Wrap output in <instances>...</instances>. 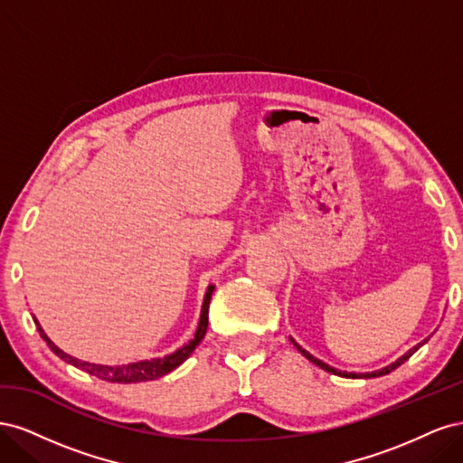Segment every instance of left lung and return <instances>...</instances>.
<instances>
[{"label": "left lung", "instance_id": "8db88e82", "mask_svg": "<svg viewBox=\"0 0 463 463\" xmlns=\"http://www.w3.org/2000/svg\"><path fill=\"white\" fill-rule=\"evenodd\" d=\"M427 340H423L421 344H417L415 347H411L410 349V352L408 354H405V355H402L398 361H394V363H392V365H388V367H384V369H381V371H374V373H342V371H338V369H334V367H330V365H326V363H322L320 359H317V357H313L309 352H305V349H301L296 342H293V344H296L298 345V349H299V352L307 357V359H309L311 363H315V365L317 367H320V369H325L326 373H332V374H338V376H345V378H374V376H383V374H388V373H392V371H394V369H398L400 365H402V363H405V361H408L415 352H417V349L419 347H421L423 344H425Z\"/></svg>", "mask_w": 463, "mask_h": 463}]
</instances>
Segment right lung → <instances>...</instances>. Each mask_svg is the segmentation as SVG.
I'll return each mask as SVG.
<instances>
[{
	"label": "right lung",
	"instance_id": "obj_1",
	"mask_svg": "<svg viewBox=\"0 0 463 463\" xmlns=\"http://www.w3.org/2000/svg\"><path fill=\"white\" fill-rule=\"evenodd\" d=\"M213 291L214 286H208V291L204 296V303H203V313H201V320H199V328L197 334H194V338L185 344L181 349H177L175 354L172 355H165L162 359H150V361H138V363H131V365H121V367H108V365H96V363H85V361H79L71 355L63 354L60 347H55L48 335L44 334V330L40 328L38 320L34 318V325L42 335V340L48 344V347L52 352L61 357L63 361L71 363V365L87 371L89 374L100 378V381H108V383H119V384H129V383H146V381H154V378H160L164 374H167L170 371H174L175 367H179L181 363H184L191 354L193 349L201 344V340L204 338L206 328H208V305H210V298H213Z\"/></svg>",
	"mask_w": 463,
	"mask_h": 463
}]
</instances>
